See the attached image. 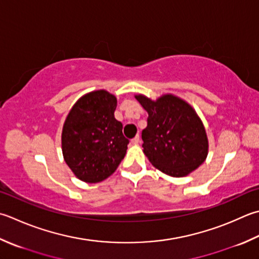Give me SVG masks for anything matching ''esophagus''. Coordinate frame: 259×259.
<instances>
[{"instance_id": "1", "label": "esophagus", "mask_w": 259, "mask_h": 259, "mask_svg": "<svg viewBox=\"0 0 259 259\" xmlns=\"http://www.w3.org/2000/svg\"><path fill=\"white\" fill-rule=\"evenodd\" d=\"M131 143H133L134 145H138L140 143V137L139 136H136L135 138L131 140Z\"/></svg>"}]
</instances>
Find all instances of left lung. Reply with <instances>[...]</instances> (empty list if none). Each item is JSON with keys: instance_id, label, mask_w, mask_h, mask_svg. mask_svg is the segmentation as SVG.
I'll return each mask as SVG.
<instances>
[{"instance_id": "left-lung-1", "label": "left lung", "mask_w": 259, "mask_h": 259, "mask_svg": "<svg viewBox=\"0 0 259 259\" xmlns=\"http://www.w3.org/2000/svg\"><path fill=\"white\" fill-rule=\"evenodd\" d=\"M148 112L143 130L144 154L157 169L183 177L203 164L209 150L205 128L192 106L173 94L156 101L135 95Z\"/></svg>"}]
</instances>
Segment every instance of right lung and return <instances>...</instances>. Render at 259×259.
<instances>
[{"mask_svg": "<svg viewBox=\"0 0 259 259\" xmlns=\"http://www.w3.org/2000/svg\"><path fill=\"white\" fill-rule=\"evenodd\" d=\"M116 98L105 90L78 99L65 120L62 150L66 164L86 183H99L118 168L128 148L122 123L114 118Z\"/></svg>", "mask_w": 259, "mask_h": 259, "instance_id": "right-lung-1", "label": "right lung"}]
</instances>
